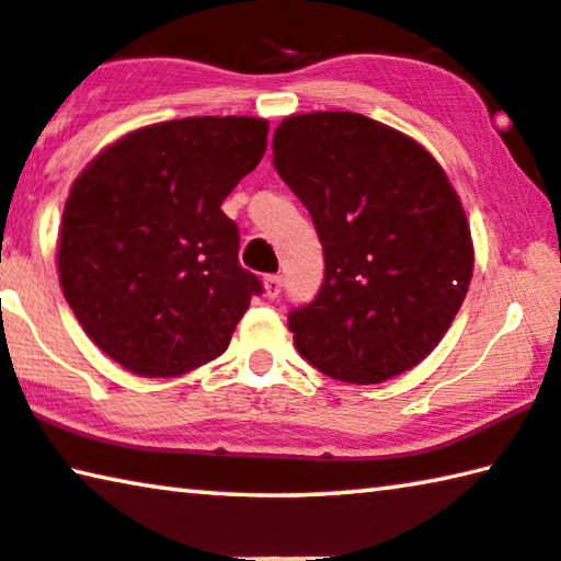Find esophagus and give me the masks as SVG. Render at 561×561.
Returning <instances> with one entry per match:
<instances>
[{"label": "esophagus", "mask_w": 561, "mask_h": 561, "mask_svg": "<svg viewBox=\"0 0 561 561\" xmlns=\"http://www.w3.org/2000/svg\"><path fill=\"white\" fill-rule=\"evenodd\" d=\"M283 290V278L280 275H265V296L278 298Z\"/></svg>", "instance_id": "1"}]
</instances>
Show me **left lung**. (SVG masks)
Returning <instances> with one entry per match:
<instances>
[{
    "label": "left lung",
    "instance_id": "left-lung-1",
    "mask_svg": "<svg viewBox=\"0 0 561 561\" xmlns=\"http://www.w3.org/2000/svg\"><path fill=\"white\" fill-rule=\"evenodd\" d=\"M273 165L323 245L321 288L288 313L300 356L346 383H381L421 364L473 271L467 215L442 165L358 112L286 117Z\"/></svg>",
    "mask_w": 561,
    "mask_h": 561
}]
</instances>
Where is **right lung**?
I'll list each match as a JSON object with an SVG mask.
<instances>
[{
  "instance_id": "obj_1",
  "label": "right lung",
  "mask_w": 561,
  "mask_h": 561,
  "mask_svg": "<svg viewBox=\"0 0 561 561\" xmlns=\"http://www.w3.org/2000/svg\"><path fill=\"white\" fill-rule=\"evenodd\" d=\"M257 117H185L125 135L75 180L59 286L84 333L137 376L208 364L263 283L220 205L265 154Z\"/></svg>"
}]
</instances>
